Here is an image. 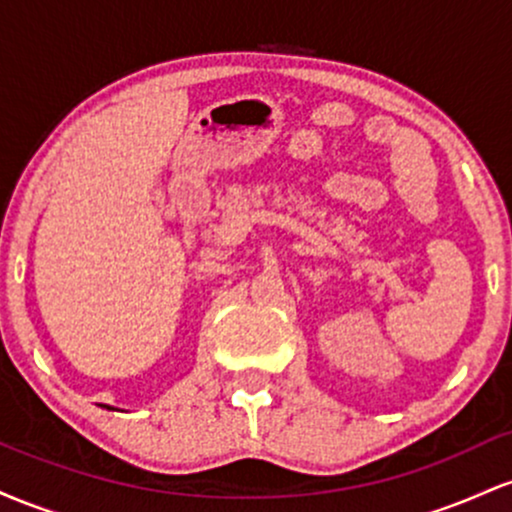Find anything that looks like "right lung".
I'll return each instance as SVG.
<instances>
[{
	"label": "right lung",
	"mask_w": 512,
	"mask_h": 512,
	"mask_svg": "<svg viewBox=\"0 0 512 512\" xmlns=\"http://www.w3.org/2000/svg\"><path fill=\"white\" fill-rule=\"evenodd\" d=\"M108 409H110V407H108Z\"/></svg>",
	"instance_id": "right-lung-1"
}]
</instances>
